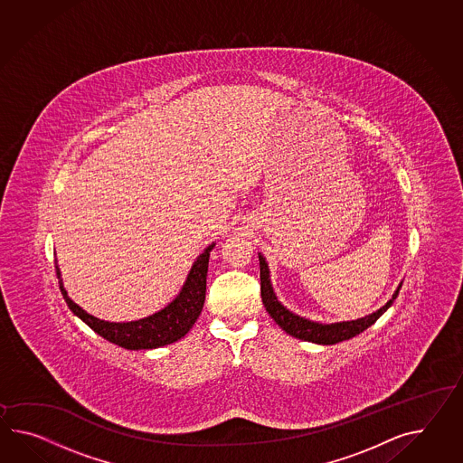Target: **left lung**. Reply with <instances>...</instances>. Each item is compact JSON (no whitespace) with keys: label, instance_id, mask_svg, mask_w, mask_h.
Returning a JSON list of instances; mask_svg holds the SVG:
<instances>
[{"label":"left lung","instance_id":"1","mask_svg":"<svg viewBox=\"0 0 463 463\" xmlns=\"http://www.w3.org/2000/svg\"><path fill=\"white\" fill-rule=\"evenodd\" d=\"M260 298L262 303L266 306V311L269 313L272 319L279 325V326L291 335L294 338L303 339V341H311L317 345H336L339 341L353 338L356 335L363 333L366 327L372 326L373 323L383 315L384 311L393 305L396 296L400 293L402 284L396 288L395 293L392 296V299L380 307L378 311H374L372 315L364 316L354 321H343V323H331V325H321L316 321H309L306 317L294 315L293 311L286 309L284 306L278 301L274 289H272L271 279H269V268L268 262L262 258L260 252Z\"/></svg>","mask_w":463,"mask_h":463}]
</instances>
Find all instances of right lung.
Wrapping results in <instances>:
<instances>
[{
  "mask_svg": "<svg viewBox=\"0 0 463 463\" xmlns=\"http://www.w3.org/2000/svg\"><path fill=\"white\" fill-rule=\"evenodd\" d=\"M215 244L203 249V254L192 264L187 279L182 286L181 293L177 298L157 311L156 315L128 321V323H110L103 321L95 316L89 315L81 309L77 303L71 301L67 289L63 288L60 268H57V278L60 279V291L63 299L67 301L71 313L79 316L80 319L100 335L102 338L118 345L125 350H154L175 343L177 339L184 338L197 317L203 311L205 301V279H207V268H209V256Z\"/></svg>",
  "mask_w": 463,
  "mask_h": 463,
  "instance_id": "right-lung-1",
  "label": "right lung"
}]
</instances>
